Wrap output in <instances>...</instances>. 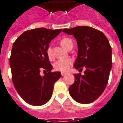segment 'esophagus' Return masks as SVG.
<instances>
[{"label":"esophagus","instance_id":"obj_1","mask_svg":"<svg viewBox=\"0 0 123 123\" xmlns=\"http://www.w3.org/2000/svg\"><path fill=\"white\" fill-rule=\"evenodd\" d=\"M65 74H66V73H64V72H61V75L64 76Z\"/></svg>","mask_w":123,"mask_h":123}]
</instances>
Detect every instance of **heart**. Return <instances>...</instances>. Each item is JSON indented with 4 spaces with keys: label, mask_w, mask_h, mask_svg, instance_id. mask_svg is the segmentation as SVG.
I'll list each match as a JSON object with an SVG mask.
<instances>
[{
    "label": "heart",
    "mask_w": 123,
    "mask_h": 123,
    "mask_svg": "<svg viewBox=\"0 0 123 123\" xmlns=\"http://www.w3.org/2000/svg\"><path fill=\"white\" fill-rule=\"evenodd\" d=\"M61 44L64 49L67 50H69L70 49L73 48V42L71 38H64L61 40ZM46 53L48 57L50 60H52L54 58V53H53L52 49L50 47L47 49ZM73 61L69 58L64 59H60L56 61L54 64V68L55 70L59 71L65 72L68 70L69 67L71 65Z\"/></svg>",
    "instance_id": "b5f03b06"
}]
</instances>
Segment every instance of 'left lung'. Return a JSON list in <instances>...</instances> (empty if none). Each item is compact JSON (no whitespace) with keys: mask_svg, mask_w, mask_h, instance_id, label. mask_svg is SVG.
<instances>
[{"mask_svg":"<svg viewBox=\"0 0 123 123\" xmlns=\"http://www.w3.org/2000/svg\"><path fill=\"white\" fill-rule=\"evenodd\" d=\"M63 32L73 35L77 41L78 52L74 67L83 75L74 74L75 80L69 88V94L75 101L90 104L104 92L108 83L112 68V49L103 33L89 26L64 29Z\"/></svg>","mask_w":123,"mask_h":123,"instance_id":"left-lung-1","label":"left lung"}]
</instances>
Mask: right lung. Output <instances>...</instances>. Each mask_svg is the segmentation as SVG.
Masks as SVG:
<instances>
[{
    "mask_svg": "<svg viewBox=\"0 0 123 123\" xmlns=\"http://www.w3.org/2000/svg\"><path fill=\"white\" fill-rule=\"evenodd\" d=\"M62 30L45 28L30 30L21 35L12 45L10 66L15 88L23 99L31 105H42L51 98L55 83L61 76L52 72L46 50ZM42 70L47 71L43 77Z\"/></svg>",
    "mask_w": 123,
    "mask_h": 123,
    "instance_id": "add662e5",
    "label": "right lung"
}]
</instances>
